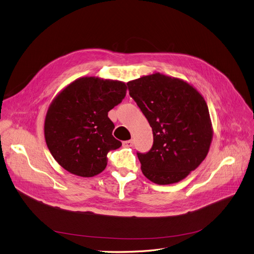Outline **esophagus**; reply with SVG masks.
Returning a JSON list of instances; mask_svg holds the SVG:
<instances>
[{"mask_svg": "<svg viewBox=\"0 0 254 254\" xmlns=\"http://www.w3.org/2000/svg\"><path fill=\"white\" fill-rule=\"evenodd\" d=\"M132 145H133V140L132 139L123 141V146H125V147H131Z\"/></svg>", "mask_w": 254, "mask_h": 254, "instance_id": "obj_1", "label": "esophagus"}]
</instances>
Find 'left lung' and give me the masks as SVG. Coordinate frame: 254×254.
Instances as JSON below:
<instances>
[{
    "mask_svg": "<svg viewBox=\"0 0 254 254\" xmlns=\"http://www.w3.org/2000/svg\"><path fill=\"white\" fill-rule=\"evenodd\" d=\"M127 86L153 129L151 150L137 152L142 173L157 185L184 180L210 147L212 128L204 98L185 81L159 72L130 81Z\"/></svg>",
    "mask_w": 254,
    "mask_h": 254,
    "instance_id": "obj_1",
    "label": "left lung"
}]
</instances>
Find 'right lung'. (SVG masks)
Returning a JSON list of instances; mask_svg holds the SVG:
<instances>
[{"label":"right lung","mask_w":254,"mask_h":254,"mask_svg":"<svg viewBox=\"0 0 254 254\" xmlns=\"http://www.w3.org/2000/svg\"><path fill=\"white\" fill-rule=\"evenodd\" d=\"M120 81L94 77L69 84L51 103L45 119V139L53 158L68 172L91 177L104 170L108 154L122 145L113 136L108 113L126 96Z\"/></svg>","instance_id":"1"}]
</instances>
